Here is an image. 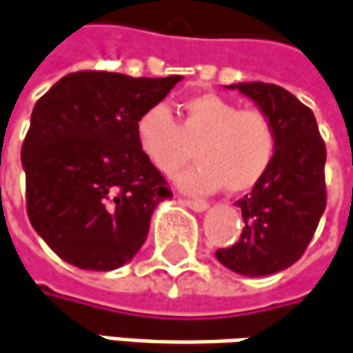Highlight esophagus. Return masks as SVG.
<instances>
[{
  "mask_svg": "<svg viewBox=\"0 0 353 353\" xmlns=\"http://www.w3.org/2000/svg\"><path fill=\"white\" fill-rule=\"evenodd\" d=\"M185 206H188L190 210H194V212H204V210H208V203L206 201H183Z\"/></svg>",
  "mask_w": 353,
  "mask_h": 353,
  "instance_id": "1",
  "label": "esophagus"
}]
</instances>
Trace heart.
<instances>
[{
  "label": "heart",
  "mask_w": 353,
  "mask_h": 353,
  "mask_svg": "<svg viewBox=\"0 0 353 353\" xmlns=\"http://www.w3.org/2000/svg\"><path fill=\"white\" fill-rule=\"evenodd\" d=\"M139 150L163 174H174L192 159L176 185L190 194H210L226 186L240 194L254 188L270 170L278 150L272 119L260 109H238L230 99L203 93L181 105L176 123L167 105L145 109L134 123Z\"/></svg>",
  "instance_id": "1"
}]
</instances>
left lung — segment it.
<instances>
[{
  "label": "left lung",
  "instance_id": "obj_1",
  "mask_svg": "<svg viewBox=\"0 0 353 353\" xmlns=\"http://www.w3.org/2000/svg\"><path fill=\"white\" fill-rule=\"evenodd\" d=\"M272 119L278 150L270 170L236 206L244 228L234 246L216 250L219 262L242 276L286 270L304 254L326 208V145L316 117L290 91L272 83H234Z\"/></svg>",
  "mask_w": 353,
  "mask_h": 353
}]
</instances>
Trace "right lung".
<instances>
[{"label":"right lung","instance_id":"1","mask_svg":"<svg viewBox=\"0 0 353 353\" xmlns=\"http://www.w3.org/2000/svg\"><path fill=\"white\" fill-rule=\"evenodd\" d=\"M179 81L79 71L35 103L21 147L27 214L61 260L107 272L145 244L154 208L172 192L139 150L134 123Z\"/></svg>","mask_w":353,"mask_h":353}]
</instances>
